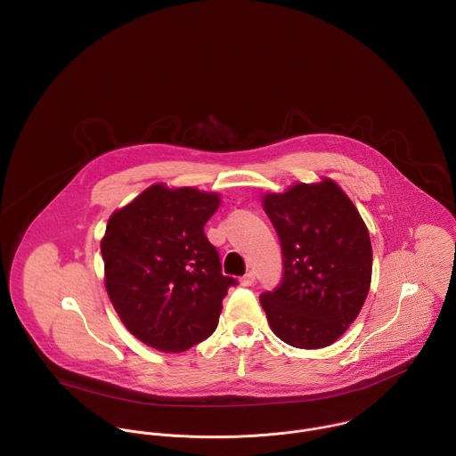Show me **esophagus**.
<instances>
[{"instance_id": "1", "label": "esophagus", "mask_w": 456, "mask_h": 456, "mask_svg": "<svg viewBox=\"0 0 456 456\" xmlns=\"http://www.w3.org/2000/svg\"><path fill=\"white\" fill-rule=\"evenodd\" d=\"M254 282H256V273H254V272H248V273H245V275L241 277V284L247 286V288L252 286Z\"/></svg>"}]
</instances>
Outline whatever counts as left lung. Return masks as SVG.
Masks as SVG:
<instances>
[{"instance_id": "1", "label": "left lung", "mask_w": 456, "mask_h": 456, "mask_svg": "<svg viewBox=\"0 0 456 456\" xmlns=\"http://www.w3.org/2000/svg\"><path fill=\"white\" fill-rule=\"evenodd\" d=\"M282 248L281 284L259 300L275 336L295 348H325L359 316L373 250L357 208L330 179L295 184L263 200Z\"/></svg>"}]
</instances>
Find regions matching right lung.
Here are the masks:
<instances>
[{
  "label": "right lung",
  "mask_w": 456,
  "mask_h": 456,
  "mask_svg": "<svg viewBox=\"0 0 456 456\" xmlns=\"http://www.w3.org/2000/svg\"><path fill=\"white\" fill-rule=\"evenodd\" d=\"M216 193L154 184L115 211L101 241L106 291L127 330L161 352L208 339L238 281L222 273L204 225Z\"/></svg>",
  "instance_id": "obj_1"
}]
</instances>
